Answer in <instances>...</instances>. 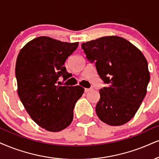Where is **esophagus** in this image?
Wrapping results in <instances>:
<instances>
[{"instance_id":"34e87169","label":"esophagus","mask_w":159,"mask_h":159,"mask_svg":"<svg viewBox=\"0 0 159 159\" xmlns=\"http://www.w3.org/2000/svg\"><path fill=\"white\" fill-rule=\"evenodd\" d=\"M92 89H85V92L87 93V92H89L90 91H91Z\"/></svg>"}]
</instances>
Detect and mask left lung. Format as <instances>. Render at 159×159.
I'll use <instances>...</instances> for the list:
<instances>
[{
    "mask_svg": "<svg viewBox=\"0 0 159 159\" xmlns=\"http://www.w3.org/2000/svg\"><path fill=\"white\" fill-rule=\"evenodd\" d=\"M86 58L95 62L107 87L99 90L96 113L112 126L124 125L134 116L147 93L150 72L142 52L128 40L107 36L82 44Z\"/></svg>",
    "mask_w": 159,
    "mask_h": 159,
    "instance_id": "left-lung-1",
    "label": "left lung"
}]
</instances>
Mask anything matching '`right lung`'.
<instances>
[{
	"instance_id": "add662e5",
	"label": "right lung",
	"mask_w": 159,
	"mask_h": 159,
	"mask_svg": "<svg viewBox=\"0 0 159 159\" xmlns=\"http://www.w3.org/2000/svg\"><path fill=\"white\" fill-rule=\"evenodd\" d=\"M78 45L38 37L25 44L17 56L15 75L20 99L31 118L51 132L69 126L74 105L84 93L80 85H57L59 77H69L64 64Z\"/></svg>"
}]
</instances>
